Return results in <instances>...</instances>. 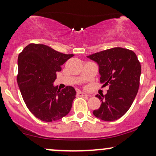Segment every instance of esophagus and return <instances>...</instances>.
I'll list each match as a JSON object with an SVG mask.
<instances>
[{
	"label": "esophagus",
	"instance_id": "esophagus-1",
	"mask_svg": "<svg viewBox=\"0 0 156 156\" xmlns=\"http://www.w3.org/2000/svg\"><path fill=\"white\" fill-rule=\"evenodd\" d=\"M76 94H77L78 97H87V94H85V93H83L82 91H80V90H77Z\"/></svg>",
	"mask_w": 156,
	"mask_h": 156
}]
</instances>
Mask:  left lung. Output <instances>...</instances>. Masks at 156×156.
<instances>
[{
    "label": "left lung",
    "mask_w": 156,
    "mask_h": 156,
    "mask_svg": "<svg viewBox=\"0 0 156 156\" xmlns=\"http://www.w3.org/2000/svg\"><path fill=\"white\" fill-rule=\"evenodd\" d=\"M87 57L99 66L102 86L109 85L105 95L96 96L101 103L93 114L107 122L119 119L130 109L139 90L141 68L137 56L133 51L116 47Z\"/></svg>",
    "instance_id": "8db88e82"
}]
</instances>
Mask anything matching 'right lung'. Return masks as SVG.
Here are the masks:
<instances>
[{
	"label": "right lung",
	"mask_w": 156,
	"mask_h": 156,
	"mask_svg": "<svg viewBox=\"0 0 156 156\" xmlns=\"http://www.w3.org/2000/svg\"><path fill=\"white\" fill-rule=\"evenodd\" d=\"M73 56L34 43L26 46L18 56V87L27 108L41 121H57L71 111L76 90L71 86L58 90L54 82L61 66Z\"/></svg>",
	"instance_id": "add662e5"
}]
</instances>
